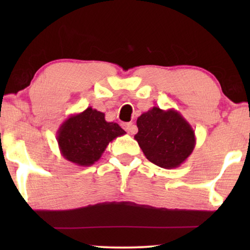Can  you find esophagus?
I'll use <instances>...</instances> for the list:
<instances>
[{
	"mask_svg": "<svg viewBox=\"0 0 250 250\" xmlns=\"http://www.w3.org/2000/svg\"><path fill=\"white\" fill-rule=\"evenodd\" d=\"M123 127H124L128 133H131V134H135L136 131H138V128H136V126L133 124V123H124V124H123Z\"/></svg>",
	"mask_w": 250,
	"mask_h": 250,
	"instance_id": "obj_1",
	"label": "esophagus"
}]
</instances>
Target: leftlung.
Masks as SVG:
<instances>
[{
  "mask_svg": "<svg viewBox=\"0 0 250 250\" xmlns=\"http://www.w3.org/2000/svg\"><path fill=\"white\" fill-rule=\"evenodd\" d=\"M139 132L134 135L150 162L162 168L181 166L196 146V135L187 119L175 109L163 110L152 107L136 121Z\"/></svg>",
  "mask_w": 250,
  "mask_h": 250,
  "instance_id": "left-lung-1",
  "label": "left lung"
}]
</instances>
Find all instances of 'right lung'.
<instances>
[{
  "label": "right lung",
  "mask_w": 250,
  "mask_h": 250,
  "mask_svg": "<svg viewBox=\"0 0 250 250\" xmlns=\"http://www.w3.org/2000/svg\"><path fill=\"white\" fill-rule=\"evenodd\" d=\"M124 134L117 123L107 122L104 112L88 107L61 124L57 141L63 158L78 166H91L101 158L112 140Z\"/></svg>",
  "instance_id": "add662e5"
}]
</instances>
